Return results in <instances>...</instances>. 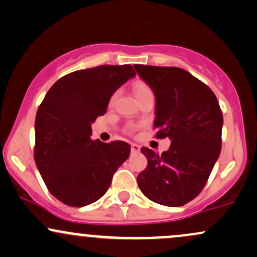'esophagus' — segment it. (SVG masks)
Returning <instances> with one entry per match:
<instances>
[{
	"label": "esophagus",
	"instance_id": "34e87169",
	"mask_svg": "<svg viewBox=\"0 0 257 257\" xmlns=\"http://www.w3.org/2000/svg\"><path fill=\"white\" fill-rule=\"evenodd\" d=\"M131 148H132V152H133V154H138V152L140 151V146L138 145V144H132Z\"/></svg>",
	"mask_w": 257,
	"mask_h": 257
}]
</instances>
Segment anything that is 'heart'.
Returning a JSON list of instances; mask_svg holds the SVG:
<instances>
[{"instance_id":"1","label":"heart","mask_w":257,"mask_h":257,"mask_svg":"<svg viewBox=\"0 0 257 257\" xmlns=\"http://www.w3.org/2000/svg\"><path fill=\"white\" fill-rule=\"evenodd\" d=\"M134 94L137 98L145 96V95H152V90L150 89V86L148 84L143 83V81H138V83L134 84ZM115 98V95H113L111 98V103L113 102Z\"/></svg>"}]
</instances>
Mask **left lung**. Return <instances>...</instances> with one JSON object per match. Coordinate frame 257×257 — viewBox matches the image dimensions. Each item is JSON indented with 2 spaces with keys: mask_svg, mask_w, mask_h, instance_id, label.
Masks as SVG:
<instances>
[{
  "mask_svg": "<svg viewBox=\"0 0 257 257\" xmlns=\"http://www.w3.org/2000/svg\"><path fill=\"white\" fill-rule=\"evenodd\" d=\"M156 98V138H168L162 155L143 148L148 167L138 185L148 199L178 207L201 193L221 154L223 115L207 85L177 67L134 64Z\"/></svg>",
  "mask_w": 257,
  "mask_h": 257,
  "instance_id": "left-lung-1",
  "label": "left lung"
}]
</instances>
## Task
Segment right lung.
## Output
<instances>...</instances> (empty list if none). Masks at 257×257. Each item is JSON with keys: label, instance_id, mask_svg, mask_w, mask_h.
I'll return each mask as SVG.
<instances>
[{"label": "right lung", "instance_id": "right-lung-1", "mask_svg": "<svg viewBox=\"0 0 257 257\" xmlns=\"http://www.w3.org/2000/svg\"><path fill=\"white\" fill-rule=\"evenodd\" d=\"M135 72L131 64L98 66L62 77L47 91L35 118L36 167L50 193L68 206L97 201L129 157L125 142L91 139V124Z\"/></svg>", "mask_w": 257, "mask_h": 257}]
</instances>
